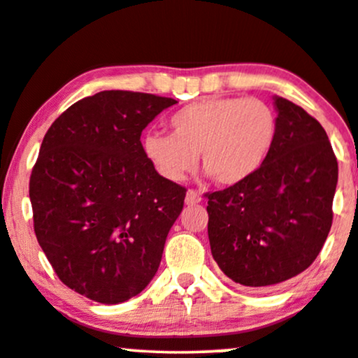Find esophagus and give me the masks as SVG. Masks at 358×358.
<instances>
[{"mask_svg":"<svg viewBox=\"0 0 358 358\" xmlns=\"http://www.w3.org/2000/svg\"><path fill=\"white\" fill-rule=\"evenodd\" d=\"M185 203H187L188 206H193V204L201 203V194H199L196 189H188L187 198H185Z\"/></svg>","mask_w":358,"mask_h":358,"instance_id":"esophagus-1","label":"esophagus"}]
</instances>
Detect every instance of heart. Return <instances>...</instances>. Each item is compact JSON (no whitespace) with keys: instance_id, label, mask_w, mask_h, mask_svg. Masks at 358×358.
Returning a JSON list of instances; mask_svg holds the SVG:
<instances>
[{"instance_id":"heart-1","label":"heart","mask_w":358,"mask_h":358,"mask_svg":"<svg viewBox=\"0 0 358 358\" xmlns=\"http://www.w3.org/2000/svg\"><path fill=\"white\" fill-rule=\"evenodd\" d=\"M171 136L149 132L142 150L149 164L170 182H182L203 169L221 187L247 182L268 159L278 119L268 103L257 98L211 96L171 114Z\"/></svg>"}]
</instances>
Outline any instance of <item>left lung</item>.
I'll return each instance as SVG.
<instances>
[{"mask_svg": "<svg viewBox=\"0 0 358 358\" xmlns=\"http://www.w3.org/2000/svg\"><path fill=\"white\" fill-rule=\"evenodd\" d=\"M278 132L262 169L241 185L208 193L211 254L227 278L265 289L316 260L332 226L337 159L324 127L275 96Z\"/></svg>", "mask_w": 358, "mask_h": 358, "instance_id": "obj_1", "label": "left lung"}]
</instances>
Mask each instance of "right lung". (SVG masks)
<instances>
[{"label": "right lung", "instance_id": "right-lung-1", "mask_svg": "<svg viewBox=\"0 0 358 358\" xmlns=\"http://www.w3.org/2000/svg\"><path fill=\"white\" fill-rule=\"evenodd\" d=\"M175 103L99 92L71 104L42 141L29 182L37 242L60 282L93 301H127L159 270L187 189L157 173L141 134Z\"/></svg>", "mask_w": 358, "mask_h": 358}]
</instances>
